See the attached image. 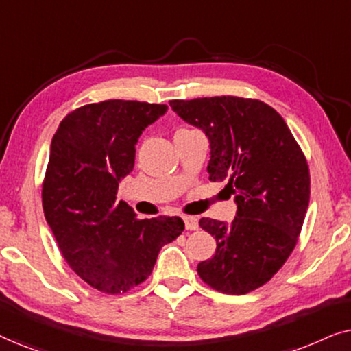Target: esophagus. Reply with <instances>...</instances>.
Here are the masks:
<instances>
[{
	"label": "esophagus",
	"instance_id": "1",
	"mask_svg": "<svg viewBox=\"0 0 351 351\" xmlns=\"http://www.w3.org/2000/svg\"><path fill=\"white\" fill-rule=\"evenodd\" d=\"M184 223L186 230H198V219L193 217V215H185L184 217Z\"/></svg>",
	"mask_w": 351,
	"mask_h": 351
}]
</instances>
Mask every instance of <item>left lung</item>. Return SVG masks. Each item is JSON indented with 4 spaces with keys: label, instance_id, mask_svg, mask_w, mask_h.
Instances as JSON below:
<instances>
[{
    "label": "left lung",
    "instance_id": "8db88e82",
    "mask_svg": "<svg viewBox=\"0 0 351 351\" xmlns=\"http://www.w3.org/2000/svg\"><path fill=\"white\" fill-rule=\"evenodd\" d=\"M169 105L206 134L209 180L227 182L237 203L230 223L199 220L217 249L198 263V275L223 294L257 289L291 256L304 225L310 201L304 153L281 114L261 100L222 95Z\"/></svg>",
    "mask_w": 351,
    "mask_h": 351
}]
</instances>
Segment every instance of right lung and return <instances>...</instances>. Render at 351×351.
<instances>
[{"label":"right lung","mask_w":351,"mask_h":351,"mask_svg":"<svg viewBox=\"0 0 351 351\" xmlns=\"http://www.w3.org/2000/svg\"><path fill=\"white\" fill-rule=\"evenodd\" d=\"M166 105L105 100L62 119L51 142L43 209L62 256L95 289L121 294L150 276L158 252L184 232L180 217L138 220L117 201L136 145Z\"/></svg>","instance_id":"add662e5"}]
</instances>
